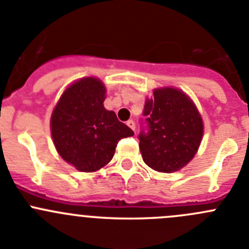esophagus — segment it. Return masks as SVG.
Returning a JSON list of instances; mask_svg holds the SVG:
<instances>
[{
    "label": "esophagus",
    "instance_id": "esophagus-1",
    "mask_svg": "<svg viewBox=\"0 0 249 249\" xmlns=\"http://www.w3.org/2000/svg\"><path fill=\"white\" fill-rule=\"evenodd\" d=\"M126 125L130 127V129L135 131V122H134V120H129V122L126 123Z\"/></svg>",
    "mask_w": 249,
    "mask_h": 249
}]
</instances>
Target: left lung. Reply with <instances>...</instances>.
Wrapping results in <instances>:
<instances>
[{
    "mask_svg": "<svg viewBox=\"0 0 249 249\" xmlns=\"http://www.w3.org/2000/svg\"><path fill=\"white\" fill-rule=\"evenodd\" d=\"M142 115L139 146L143 162L163 173L183 168L203 138V120L194 103L176 88H161L146 101Z\"/></svg>",
    "mask_w": 249,
    "mask_h": 249,
    "instance_id": "1",
    "label": "left lung"
}]
</instances>
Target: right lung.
Segmentation results:
<instances>
[{
  "label": "right lung",
  "instance_id": "1",
  "mask_svg": "<svg viewBox=\"0 0 249 249\" xmlns=\"http://www.w3.org/2000/svg\"><path fill=\"white\" fill-rule=\"evenodd\" d=\"M106 87L87 77L70 86L51 115V135L60 156L81 172H94L114 156L134 131L103 106Z\"/></svg>",
  "mask_w": 249,
  "mask_h": 249
}]
</instances>
